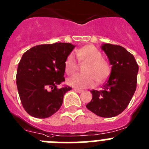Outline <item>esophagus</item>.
I'll return each instance as SVG.
<instances>
[{"label": "esophagus", "instance_id": "obj_1", "mask_svg": "<svg viewBox=\"0 0 149 149\" xmlns=\"http://www.w3.org/2000/svg\"><path fill=\"white\" fill-rule=\"evenodd\" d=\"M74 91H75L76 92H77V93H81V92H83V90L81 89H78V88H74Z\"/></svg>", "mask_w": 149, "mask_h": 149}]
</instances>
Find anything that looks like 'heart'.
<instances>
[{
	"label": "heart",
	"mask_w": 149,
	"mask_h": 149,
	"mask_svg": "<svg viewBox=\"0 0 149 149\" xmlns=\"http://www.w3.org/2000/svg\"><path fill=\"white\" fill-rule=\"evenodd\" d=\"M77 60L80 63H86L84 69V74H76L67 79V84L75 88H84L95 85L96 80L102 83L109 77L111 68L109 63L103 59V54L92 45L82 47L76 52ZM78 64L74 54H68L64 62V68L68 74L77 71Z\"/></svg>",
	"instance_id": "1"
}]
</instances>
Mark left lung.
I'll use <instances>...</instances> for the list:
<instances>
[{
    "label": "left lung",
    "instance_id": "1",
    "mask_svg": "<svg viewBox=\"0 0 149 149\" xmlns=\"http://www.w3.org/2000/svg\"><path fill=\"white\" fill-rule=\"evenodd\" d=\"M101 49L112 65L111 74L103 89L91 90L92 99L86 108L100 117H112L130 103L137 87L139 67L133 54L123 46L105 43Z\"/></svg>",
    "mask_w": 149,
    "mask_h": 149
}]
</instances>
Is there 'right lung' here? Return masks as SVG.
Segmentation results:
<instances>
[{"label": "right lung", "mask_w": 149, "mask_h": 149, "mask_svg": "<svg viewBox=\"0 0 149 149\" xmlns=\"http://www.w3.org/2000/svg\"><path fill=\"white\" fill-rule=\"evenodd\" d=\"M74 48L68 43L42 44L23 54L16 84L22 106L29 115L46 118L59 110L65 93L72 89L58 86L65 81L64 62Z\"/></svg>", "instance_id": "1"}]
</instances>
